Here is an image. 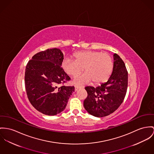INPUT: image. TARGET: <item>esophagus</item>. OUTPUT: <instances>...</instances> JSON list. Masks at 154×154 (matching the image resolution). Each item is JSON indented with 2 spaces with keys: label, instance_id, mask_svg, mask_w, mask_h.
Instances as JSON below:
<instances>
[{
  "label": "esophagus",
  "instance_id": "esophagus-1",
  "mask_svg": "<svg viewBox=\"0 0 154 154\" xmlns=\"http://www.w3.org/2000/svg\"><path fill=\"white\" fill-rule=\"evenodd\" d=\"M74 87H75V91H77V90L80 88V87H79V86H77V85H74Z\"/></svg>",
  "mask_w": 154,
  "mask_h": 154
}]
</instances>
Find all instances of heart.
I'll list each match as a JSON object with an SVG mask.
<instances>
[{
	"mask_svg": "<svg viewBox=\"0 0 154 154\" xmlns=\"http://www.w3.org/2000/svg\"><path fill=\"white\" fill-rule=\"evenodd\" d=\"M74 60L66 58L63 60L61 66L64 71L70 76H75L84 70L83 74L76 76L73 83L85 84L93 82L100 84L106 81L112 70V60L106 53L96 51H83L74 55Z\"/></svg>",
	"mask_w": 154,
	"mask_h": 154,
	"instance_id": "heart-1",
	"label": "heart"
}]
</instances>
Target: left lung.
I'll return each instance as SVG.
<instances>
[{
  "label": "left lung",
  "instance_id": "1",
  "mask_svg": "<svg viewBox=\"0 0 154 154\" xmlns=\"http://www.w3.org/2000/svg\"><path fill=\"white\" fill-rule=\"evenodd\" d=\"M112 74L106 83L94 88L85 87L84 106L91 115L103 117L113 113L122 103L128 87V71L123 60L115 53Z\"/></svg>",
  "mask_w": 154,
  "mask_h": 154
}]
</instances>
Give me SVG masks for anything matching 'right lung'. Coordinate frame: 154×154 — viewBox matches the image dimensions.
<instances>
[{
	"label": "right lung",
	"mask_w": 154,
	"mask_h": 154,
	"mask_svg": "<svg viewBox=\"0 0 154 154\" xmlns=\"http://www.w3.org/2000/svg\"><path fill=\"white\" fill-rule=\"evenodd\" d=\"M64 56L57 48L38 52L30 60L26 67L24 83L28 99L39 112L55 116L62 112L74 86L61 85L70 80L61 67Z\"/></svg>",
	"instance_id": "add662e5"
}]
</instances>
